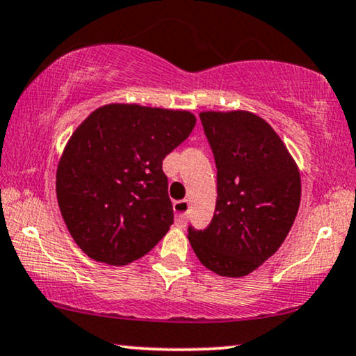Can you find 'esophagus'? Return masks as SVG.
Returning a JSON list of instances; mask_svg holds the SVG:
<instances>
[{
    "label": "esophagus",
    "mask_w": 356,
    "mask_h": 356,
    "mask_svg": "<svg viewBox=\"0 0 356 356\" xmlns=\"http://www.w3.org/2000/svg\"><path fill=\"white\" fill-rule=\"evenodd\" d=\"M188 207H191V204H188V200H177V202H174L175 223H177L179 227H186Z\"/></svg>",
    "instance_id": "1"
}]
</instances>
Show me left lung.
I'll return each instance as SVG.
<instances>
[{
	"label": "left lung",
	"instance_id": "1",
	"mask_svg": "<svg viewBox=\"0 0 356 356\" xmlns=\"http://www.w3.org/2000/svg\"><path fill=\"white\" fill-rule=\"evenodd\" d=\"M217 165V205L204 230L188 227L200 263L246 276L276 253L300 204V175L281 138L248 111L200 113Z\"/></svg>",
	"mask_w": 356,
	"mask_h": 356
}]
</instances>
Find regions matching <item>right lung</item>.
<instances>
[{"label":"right lung","mask_w":356,"mask_h":356,"mask_svg":"<svg viewBox=\"0 0 356 356\" xmlns=\"http://www.w3.org/2000/svg\"><path fill=\"white\" fill-rule=\"evenodd\" d=\"M195 126L188 111L139 105L98 108L72 134L57 168V200L90 258L128 264L174 223L164 157Z\"/></svg>","instance_id":"add662e5"}]
</instances>
